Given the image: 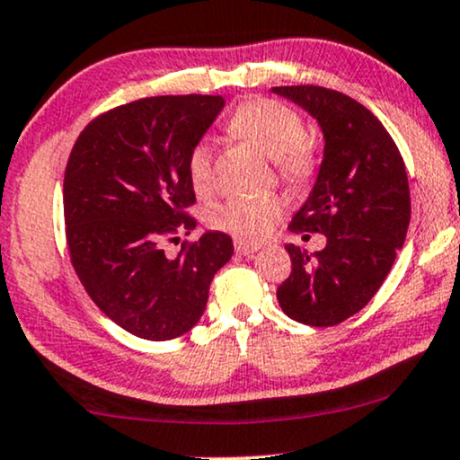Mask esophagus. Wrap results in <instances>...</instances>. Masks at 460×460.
I'll return each mask as SVG.
<instances>
[{
    "instance_id": "esophagus-1",
    "label": "esophagus",
    "mask_w": 460,
    "mask_h": 460,
    "mask_svg": "<svg viewBox=\"0 0 460 460\" xmlns=\"http://www.w3.org/2000/svg\"><path fill=\"white\" fill-rule=\"evenodd\" d=\"M261 246L259 243H248V242H242V240H235V252L237 254H243V256H250L254 254L256 250H259Z\"/></svg>"
}]
</instances>
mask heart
<instances>
[{"label": "heart", "instance_id": "heart-1", "mask_svg": "<svg viewBox=\"0 0 460 460\" xmlns=\"http://www.w3.org/2000/svg\"><path fill=\"white\" fill-rule=\"evenodd\" d=\"M229 130L265 155L273 157L275 168L288 185L301 187L320 170V146L305 134V121L294 109L271 98H252L231 113ZM187 174L195 193L212 191V146L198 140L187 155ZM284 214V201L275 195L234 198L214 206L208 217L214 229L231 234L243 242H261L278 225Z\"/></svg>", "mask_w": 460, "mask_h": 460}]
</instances>
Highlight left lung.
Masks as SVG:
<instances>
[{
  "mask_svg": "<svg viewBox=\"0 0 460 460\" xmlns=\"http://www.w3.org/2000/svg\"><path fill=\"white\" fill-rule=\"evenodd\" d=\"M322 126L320 174L288 229L323 234L326 248L309 256L288 243L292 271L278 288L281 311L307 326H336L378 292L403 246L410 189L400 149L385 126L351 96L322 85H278Z\"/></svg>",
  "mask_w": 460,
  "mask_h": 460,
  "instance_id": "1",
  "label": "left lung"
}]
</instances>
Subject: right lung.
<instances>
[{"label":"right lung","mask_w":460,"mask_h":460,"mask_svg":"<svg viewBox=\"0 0 460 460\" xmlns=\"http://www.w3.org/2000/svg\"><path fill=\"white\" fill-rule=\"evenodd\" d=\"M225 107L223 96H151L98 115L79 134L65 170L71 265L96 307L128 332L170 341L199 322L214 273L234 242L208 231L166 254L198 225L187 208L191 146Z\"/></svg>","instance_id":"right-lung-1"}]
</instances>
